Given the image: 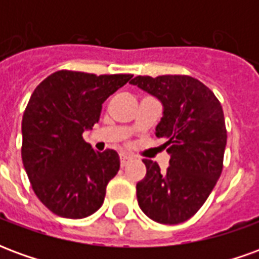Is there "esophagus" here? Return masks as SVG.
I'll list each match as a JSON object with an SVG mask.
<instances>
[{
	"label": "esophagus",
	"mask_w": 259,
	"mask_h": 259,
	"mask_svg": "<svg viewBox=\"0 0 259 259\" xmlns=\"http://www.w3.org/2000/svg\"><path fill=\"white\" fill-rule=\"evenodd\" d=\"M130 161H132V157H129V155H120V165L122 166H126Z\"/></svg>",
	"instance_id": "esophagus-1"
}]
</instances>
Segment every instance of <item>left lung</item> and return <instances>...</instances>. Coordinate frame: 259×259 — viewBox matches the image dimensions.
I'll return each mask as SVG.
<instances>
[{
  "label": "left lung",
  "instance_id": "obj_1",
  "mask_svg": "<svg viewBox=\"0 0 259 259\" xmlns=\"http://www.w3.org/2000/svg\"><path fill=\"white\" fill-rule=\"evenodd\" d=\"M162 104L157 137L170 155L162 172L143 159L147 174L137 183V201L147 217L163 225L190 219L205 202L223 168L226 127L221 102L200 80L182 76H137L130 81Z\"/></svg>",
  "mask_w": 259,
  "mask_h": 259
}]
</instances>
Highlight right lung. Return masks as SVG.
<instances>
[{"mask_svg": "<svg viewBox=\"0 0 259 259\" xmlns=\"http://www.w3.org/2000/svg\"><path fill=\"white\" fill-rule=\"evenodd\" d=\"M132 77L59 70L33 91L22 119V161L38 200L55 215L81 219L102 205L119 155L94 151L81 135L98 123L104 101Z\"/></svg>", "mask_w": 259, "mask_h": 259, "instance_id": "add662e5", "label": "right lung"}]
</instances>
